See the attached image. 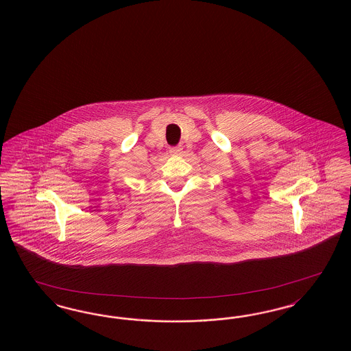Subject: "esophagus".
<instances>
[{"instance_id": "obj_1", "label": "esophagus", "mask_w": 351, "mask_h": 351, "mask_svg": "<svg viewBox=\"0 0 351 351\" xmlns=\"http://www.w3.org/2000/svg\"><path fill=\"white\" fill-rule=\"evenodd\" d=\"M182 150H183V149H182L180 146H176V147H171V149H169V152H171L172 155H180V154H182Z\"/></svg>"}]
</instances>
